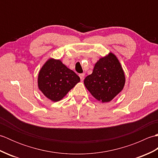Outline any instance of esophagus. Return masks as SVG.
I'll use <instances>...</instances> for the list:
<instances>
[{
	"instance_id": "1",
	"label": "esophagus",
	"mask_w": 158,
	"mask_h": 158,
	"mask_svg": "<svg viewBox=\"0 0 158 158\" xmlns=\"http://www.w3.org/2000/svg\"><path fill=\"white\" fill-rule=\"evenodd\" d=\"M79 77H80V79H81V81H83V79H84V77H85V74H84V73L80 74V75H79Z\"/></svg>"
}]
</instances>
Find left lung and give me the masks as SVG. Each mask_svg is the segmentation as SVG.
<instances>
[{
    "label": "left lung",
    "instance_id": "left-lung-1",
    "mask_svg": "<svg viewBox=\"0 0 158 158\" xmlns=\"http://www.w3.org/2000/svg\"><path fill=\"white\" fill-rule=\"evenodd\" d=\"M125 74L116 56L113 53L100 58L91 75L84 79V85L90 94L102 102L112 100L125 85Z\"/></svg>",
    "mask_w": 158,
    "mask_h": 158
}]
</instances>
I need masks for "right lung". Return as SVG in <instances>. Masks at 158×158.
<instances>
[{
    "mask_svg": "<svg viewBox=\"0 0 158 158\" xmlns=\"http://www.w3.org/2000/svg\"><path fill=\"white\" fill-rule=\"evenodd\" d=\"M80 81L79 77L61 60L49 58L39 70L38 87L43 95L53 102L62 100Z\"/></svg>",
    "mask_w": 158,
    "mask_h": 158,
    "instance_id": "add662e5",
    "label": "right lung"
}]
</instances>
